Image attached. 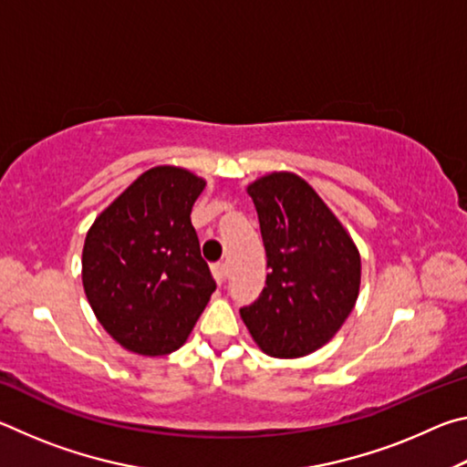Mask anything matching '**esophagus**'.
Returning <instances> with one entry per match:
<instances>
[{"label":"esophagus","instance_id":"1","mask_svg":"<svg viewBox=\"0 0 467 467\" xmlns=\"http://www.w3.org/2000/svg\"><path fill=\"white\" fill-rule=\"evenodd\" d=\"M212 275H214L216 284H224L226 282V265L224 264L212 265Z\"/></svg>","mask_w":467,"mask_h":467}]
</instances>
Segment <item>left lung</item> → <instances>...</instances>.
Returning <instances> with one entry per match:
<instances>
[{
  "label": "left lung",
  "instance_id": "8db88e82",
  "mask_svg": "<svg viewBox=\"0 0 467 467\" xmlns=\"http://www.w3.org/2000/svg\"><path fill=\"white\" fill-rule=\"evenodd\" d=\"M265 247V286L241 309L265 354L298 358L327 344L352 313L360 255L315 189L292 172H272L247 187Z\"/></svg>",
  "mask_w": 467,
  "mask_h": 467
}]
</instances>
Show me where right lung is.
<instances>
[{
	"label": "right lung",
	"mask_w": 467,
	"mask_h": 467,
	"mask_svg": "<svg viewBox=\"0 0 467 467\" xmlns=\"http://www.w3.org/2000/svg\"><path fill=\"white\" fill-rule=\"evenodd\" d=\"M203 187L185 169H150L86 234V296L100 326L131 352L162 357L183 346L216 290L192 224Z\"/></svg>",
	"instance_id": "obj_1"
}]
</instances>
